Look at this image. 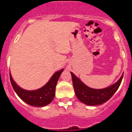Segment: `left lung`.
<instances>
[{
	"label": "left lung",
	"instance_id": "8db88e82",
	"mask_svg": "<svg viewBox=\"0 0 132 132\" xmlns=\"http://www.w3.org/2000/svg\"><path fill=\"white\" fill-rule=\"evenodd\" d=\"M70 73L76 96L80 101L89 106L100 105L108 101L119 88L123 77V74H122L117 82L110 87L96 89L90 88L85 85L72 72Z\"/></svg>",
	"mask_w": 132,
	"mask_h": 132
}]
</instances>
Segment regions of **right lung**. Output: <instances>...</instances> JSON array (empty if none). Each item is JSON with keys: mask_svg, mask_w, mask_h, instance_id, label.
Here are the masks:
<instances>
[{"mask_svg": "<svg viewBox=\"0 0 132 132\" xmlns=\"http://www.w3.org/2000/svg\"><path fill=\"white\" fill-rule=\"evenodd\" d=\"M63 70V69H62L55 72L45 86L35 90H27L21 88L14 81L11 73L10 80L14 90L23 101L31 106L43 107L50 104L54 98L56 85Z\"/></svg>", "mask_w": 132, "mask_h": 132, "instance_id": "add662e5", "label": "right lung"}]
</instances>
